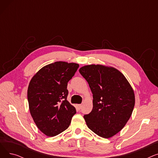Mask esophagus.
Returning a JSON list of instances; mask_svg holds the SVG:
<instances>
[{"label":"esophagus","instance_id":"1","mask_svg":"<svg viewBox=\"0 0 158 158\" xmlns=\"http://www.w3.org/2000/svg\"><path fill=\"white\" fill-rule=\"evenodd\" d=\"M77 107L78 108V110H81V107H82V105L81 104H77Z\"/></svg>","mask_w":158,"mask_h":158}]
</instances>
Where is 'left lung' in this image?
Segmentation results:
<instances>
[{"instance_id": "left-lung-1", "label": "left lung", "mask_w": 158, "mask_h": 158, "mask_svg": "<svg viewBox=\"0 0 158 158\" xmlns=\"http://www.w3.org/2000/svg\"><path fill=\"white\" fill-rule=\"evenodd\" d=\"M79 72L93 94V109L84 118L98 136L109 138L126 126L135 104L134 91L117 69L102 64L86 65Z\"/></svg>"}]
</instances>
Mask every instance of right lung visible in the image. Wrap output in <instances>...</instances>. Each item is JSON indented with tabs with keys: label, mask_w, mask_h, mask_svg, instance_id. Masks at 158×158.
Returning <instances> with one entry per match:
<instances>
[{
	"label": "right lung",
	"mask_w": 158,
	"mask_h": 158,
	"mask_svg": "<svg viewBox=\"0 0 158 158\" xmlns=\"http://www.w3.org/2000/svg\"><path fill=\"white\" fill-rule=\"evenodd\" d=\"M79 66L75 63L56 61L41 68L29 82L30 113L38 128L47 136H55L66 130L76 113L66 98L68 82Z\"/></svg>",
	"instance_id": "right-lung-1"
}]
</instances>
